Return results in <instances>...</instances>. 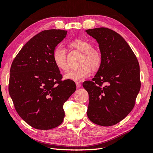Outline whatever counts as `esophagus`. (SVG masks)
I'll return each instance as SVG.
<instances>
[{
	"instance_id": "esophagus-1",
	"label": "esophagus",
	"mask_w": 153,
	"mask_h": 153,
	"mask_svg": "<svg viewBox=\"0 0 153 153\" xmlns=\"http://www.w3.org/2000/svg\"><path fill=\"white\" fill-rule=\"evenodd\" d=\"M76 87L78 88H78H80L81 86V84H80V83H78V82L76 83Z\"/></svg>"
}]
</instances>
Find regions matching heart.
I'll return each instance as SVG.
<instances>
[{
    "instance_id": "heart-1",
    "label": "heart",
    "mask_w": 153,
    "mask_h": 153,
    "mask_svg": "<svg viewBox=\"0 0 153 153\" xmlns=\"http://www.w3.org/2000/svg\"><path fill=\"white\" fill-rule=\"evenodd\" d=\"M69 45L82 52L79 64L81 65L71 70L64 76L66 79L74 82H81L89 76L93 70L98 69L102 62V55L98 49L92 48V44L84 38H77L72 40ZM53 61L56 67L63 71H66L68 66L66 60V53L61 45L57 46L53 51Z\"/></svg>"
}]
</instances>
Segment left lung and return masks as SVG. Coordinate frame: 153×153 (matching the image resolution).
I'll return each instance as SVG.
<instances>
[{
    "label": "left lung",
    "mask_w": 153,
    "mask_h": 153,
    "mask_svg": "<svg viewBox=\"0 0 153 153\" xmlns=\"http://www.w3.org/2000/svg\"><path fill=\"white\" fill-rule=\"evenodd\" d=\"M85 32L97 41L102 55L94 78L83 83L89 97L87 116L94 124L113 126L135 106L141 85L139 64L129 45L116 32L105 27Z\"/></svg>",
    "instance_id": "8db88e82"
}]
</instances>
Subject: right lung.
I'll list each match as a JSON object with an SVG mask.
<instances>
[{
    "mask_svg": "<svg viewBox=\"0 0 153 153\" xmlns=\"http://www.w3.org/2000/svg\"><path fill=\"white\" fill-rule=\"evenodd\" d=\"M67 31L43 30L32 38L17 54L10 69L9 93L18 115L30 126L50 129L63 120V105L76 91L74 81L62 80L55 65L54 48Z\"/></svg>",
    "mask_w": 153,
    "mask_h": 153,
    "instance_id": "add662e5",
    "label": "right lung"
}]
</instances>
